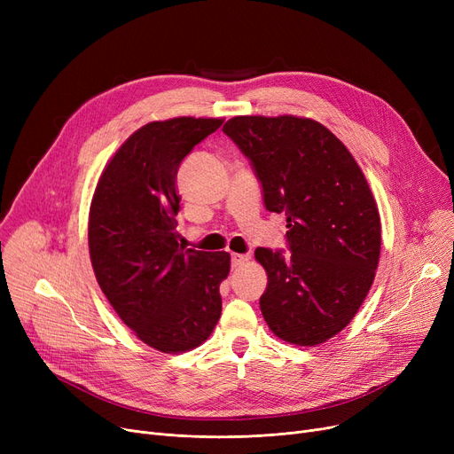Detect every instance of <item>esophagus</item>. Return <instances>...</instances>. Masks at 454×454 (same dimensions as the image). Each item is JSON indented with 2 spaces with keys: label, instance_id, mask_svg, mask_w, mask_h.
I'll return each instance as SVG.
<instances>
[{
  "label": "esophagus",
  "instance_id": "esophagus-1",
  "mask_svg": "<svg viewBox=\"0 0 454 454\" xmlns=\"http://www.w3.org/2000/svg\"><path fill=\"white\" fill-rule=\"evenodd\" d=\"M248 259H250V255H247V254H231V267H243L245 263H248Z\"/></svg>",
  "mask_w": 454,
  "mask_h": 454
}]
</instances>
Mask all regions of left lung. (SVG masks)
<instances>
[{
	"mask_svg": "<svg viewBox=\"0 0 454 454\" xmlns=\"http://www.w3.org/2000/svg\"><path fill=\"white\" fill-rule=\"evenodd\" d=\"M224 134L250 160L269 211L287 217V245L255 248L269 283L261 313L276 337L317 346L363 305L379 265L380 219L344 143L313 119L237 115Z\"/></svg>",
	"mask_w": 454,
	"mask_h": 454,
	"instance_id": "1",
	"label": "left lung"
}]
</instances>
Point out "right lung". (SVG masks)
<instances>
[{
  "label": "right lung",
  "mask_w": 454,
  "mask_h": 454,
  "mask_svg": "<svg viewBox=\"0 0 454 454\" xmlns=\"http://www.w3.org/2000/svg\"><path fill=\"white\" fill-rule=\"evenodd\" d=\"M223 125L175 117L137 129L95 187L88 245L105 296L134 335L161 353H184L211 335L223 311L230 254L178 245L182 160Z\"/></svg>",
  "instance_id": "add662e5"
}]
</instances>
